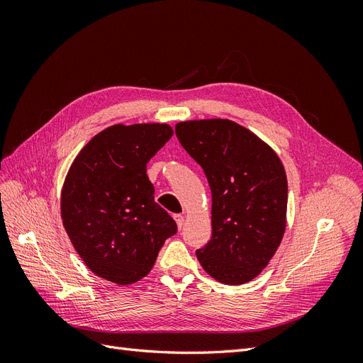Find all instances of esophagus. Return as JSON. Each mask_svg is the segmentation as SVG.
I'll list each match as a JSON object with an SVG mask.
<instances>
[{"label": "esophagus", "mask_w": 363, "mask_h": 363, "mask_svg": "<svg viewBox=\"0 0 363 363\" xmlns=\"http://www.w3.org/2000/svg\"><path fill=\"white\" fill-rule=\"evenodd\" d=\"M174 219H175V223H177L179 230H182V227L184 224V216L183 215H174Z\"/></svg>", "instance_id": "esophagus-1"}]
</instances>
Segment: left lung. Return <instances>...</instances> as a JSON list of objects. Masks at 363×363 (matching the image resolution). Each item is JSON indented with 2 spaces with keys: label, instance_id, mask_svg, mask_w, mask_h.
<instances>
[{
  "label": "left lung",
  "instance_id": "obj_1",
  "mask_svg": "<svg viewBox=\"0 0 363 363\" xmlns=\"http://www.w3.org/2000/svg\"><path fill=\"white\" fill-rule=\"evenodd\" d=\"M182 147L201 164L212 192V238L196 250L208 276L244 284L265 269L286 230L288 180L277 152L230 119L175 125Z\"/></svg>",
  "mask_w": 363,
  "mask_h": 363
}]
</instances>
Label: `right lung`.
I'll return each mask as SVG.
<instances>
[{
  "label": "right lung",
  "mask_w": 363,
  "mask_h": 363,
  "mask_svg": "<svg viewBox=\"0 0 363 363\" xmlns=\"http://www.w3.org/2000/svg\"><path fill=\"white\" fill-rule=\"evenodd\" d=\"M172 133L168 124H115L74 159L62 188L63 227L98 277L116 284L144 279L177 232L147 175V163Z\"/></svg>",
  "instance_id": "add662e5"
}]
</instances>
